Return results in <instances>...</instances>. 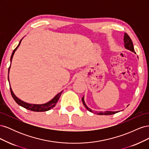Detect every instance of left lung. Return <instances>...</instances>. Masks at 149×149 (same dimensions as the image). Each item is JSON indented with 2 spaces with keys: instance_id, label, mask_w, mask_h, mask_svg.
<instances>
[{
  "instance_id": "8db88e82",
  "label": "left lung",
  "mask_w": 149,
  "mask_h": 149,
  "mask_svg": "<svg viewBox=\"0 0 149 149\" xmlns=\"http://www.w3.org/2000/svg\"><path fill=\"white\" fill-rule=\"evenodd\" d=\"M124 47L126 49H129V50L135 53V50H134V45H133V43H132V40L130 39L129 36L127 35V33H125V34H124ZM81 100H82V102H83V104H84V107L86 108L88 111H89V112H93V113L97 114L98 115H112V114H114L117 113V112H119V111H115V112H113V111H105V112H96V111H93L91 109H90L86 105V104H85L84 101V97H82Z\"/></svg>"
}]
</instances>
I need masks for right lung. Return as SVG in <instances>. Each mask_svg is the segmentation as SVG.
<instances>
[{
  "instance_id": "right-lung-1",
  "label": "right lung",
  "mask_w": 149,
  "mask_h": 149,
  "mask_svg": "<svg viewBox=\"0 0 149 149\" xmlns=\"http://www.w3.org/2000/svg\"><path fill=\"white\" fill-rule=\"evenodd\" d=\"M21 40L19 42V44L18 45V46L17 47V48L12 52V56H11V58H10V61H12L13 56V55H14V53L16 51V49L20 45V44L21 43ZM10 68V65L9 66V68H8V72H9ZM10 93H11L12 97L13 98V100H15V101L18 104L20 105L22 107L25 108V109H29V110L32 111H35V112H44V111H48L49 109H52L53 107H55V104H56V102H58V100H59V98H60L61 94L62 93V91L60 92V93H58L57 95H56L55 96V97L52 99V100L50 101H49L48 102H47L46 104H31L26 103L24 101H21L20 100H19V99L17 97L15 96V94H13L11 88H10Z\"/></svg>"
}]
</instances>
